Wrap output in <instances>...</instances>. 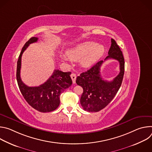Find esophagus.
Here are the masks:
<instances>
[{
	"label": "esophagus",
	"mask_w": 152,
	"mask_h": 152,
	"mask_svg": "<svg viewBox=\"0 0 152 152\" xmlns=\"http://www.w3.org/2000/svg\"><path fill=\"white\" fill-rule=\"evenodd\" d=\"M71 78L72 79L73 83H76V75L75 73H72L71 74Z\"/></svg>",
	"instance_id": "34e87169"
}]
</instances>
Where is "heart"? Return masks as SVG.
I'll use <instances>...</instances> for the list:
<instances>
[{"instance_id": "obj_1", "label": "heart", "mask_w": 152, "mask_h": 152, "mask_svg": "<svg viewBox=\"0 0 152 152\" xmlns=\"http://www.w3.org/2000/svg\"><path fill=\"white\" fill-rule=\"evenodd\" d=\"M104 47L97 45L93 41H86L70 48L67 51V55L61 58L63 61H69L70 59L78 61L83 67H88L96 63L103 55Z\"/></svg>"}]
</instances>
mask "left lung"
<instances>
[{"mask_svg":"<svg viewBox=\"0 0 152 152\" xmlns=\"http://www.w3.org/2000/svg\"><path fill=\"white\" fill-rule=\"evenodd\" d=\"M108 54L104 60L113 58L120 64V73L112 81L104 80L101 77L100 70L103 61L76 77V83L83 90L80 102L85 111L94 113L102 110L111 102L120 88L124 72V59L120 48L113 38Z\"/></svg>","mask_w":152,"mask_h":152,"instance_id":"1","label":"left lung"}]
</instances>
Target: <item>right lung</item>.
I'll list each match as a JSON object with an SVG mask.
<instances>
[{
    "mask_svg": "<svg viewBox=\"0 0 152 152\" xmlns=\"http://www.w3.org/2000/svg\"><path fill=\"white\" fill-rule=\"evenodd\" d=\"M37 41V37H32L23 47L17 61L16 77L19 89L28 104L41 113H49L55 110L59 106L60 94L72 85L71 72L55 70L52 76L43 84L38 86L25 85L20 77L21 56L30 44Z\"/></svg>",
    "mask_w": 152,
    "mask_h": 152,
    "instance_id": "right-lung-1",
    "label": "right lung"
}]
</instances>
